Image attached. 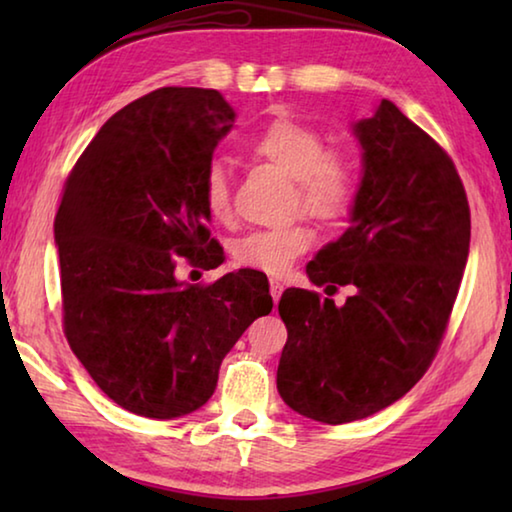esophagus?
Segmentation results:
<instances>
[{
    "mask_svg": "<svg viewBox=\"0 0 512 512\" xmlns=\"http://www.w3.org/2000/svg\"><path fill=\"white\" fill-rule=\"evenodd\" d=\"M282 291H284V284H282L280 280H271V296H273V300H275V302L280 300Z\"/></svg>",
    "mask_w": 512,
    "mask_h": 512,
    "instance_id": "1",
    "label": "esophagus"
}]
</instances>
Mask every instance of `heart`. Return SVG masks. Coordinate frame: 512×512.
I'll list each match as a JSON object with an SVG mask.
<instances>
[{"label":"heart","instance_id":"obj_1","mask_svg":"<svg viewBox=\"0 0 512 512\" xmlns=\"http://www.w3.org/2000/svg\"><path fill=\"white\" fill-rule=\"evenodd\" d=\"M248 149L253 158L296 180L300 205L316 219L336 221L350 210L354 196L352 164L341 153L325 151L323 137L311 126L289 117L273 119L250 140ZM203 203L214 221L230 219V185L221 164H212L205 173ZM311 239L314 237L307 225L255 230L237 241L232 255L241 266L280 275L305 253Z\"/></svg>","mask_w":512,"mask_h":512}]
</instances>
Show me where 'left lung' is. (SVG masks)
<instances>
[{"mask_svg": "<svg viewBox=\"0 0 512 512\" xmlns=\"http://www.w3.org/2000/svg\"><path fill=\"white\" fill-rule=\"evenodd\" d=\"M352 133L361 180L350 225L307 264L318 287L348 284L352 296L336 305L287 289L277 305L289 332L277 393L323 424L368 418L418 384L470 253V207L449 155L388 99Z\"/></svg>", "mask_w": 512, "mask_h": 512, "instance_id": "8db88e82", "label": "left lung"}]
</instances>
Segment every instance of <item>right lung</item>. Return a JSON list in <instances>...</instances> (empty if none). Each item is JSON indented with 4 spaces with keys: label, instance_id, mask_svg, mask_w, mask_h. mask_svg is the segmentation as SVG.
Masks as SVG:
<instances>
[{
    "label": "right lung",
    "instance_id": "add662e5",
    "mask_svg": "<svg viewBox=\"0 0 512 512\" xmlns=\"http://www.w3.org/2000/svg\"><path fill=\"white\" fill-rule=\"evenodd\" d=\"M235 110L221 92L160 88L101 126L76 162L54 239L69 348L121 409L183 418L210 400L225 354L271 314L264 273L210 287L176 266H219L203 180Z\"/></svg>",
    "mask_w": 512,
    "mask_h": 512
}]
</instances>
